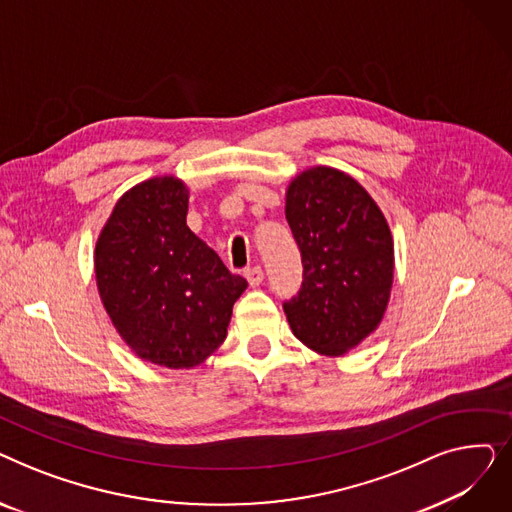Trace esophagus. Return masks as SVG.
I'll list each match as a JSON object with an SVG mask.
<instances>
[{
  "label": "esophagus",
  "mask_w": 512,
  "mask_h": 512,
  "mask_svg": "<svg viewBox=\"0 0 512 512\" xmlns=\"http://www.w3.org/2000/svg\"><path fill=\"white\" fill-rule=\"evenodd\" d=\"M245 278H247V282H249L251 286H259V284L263 282V270H261L259 265L249 267V270H245Z\"/></svg>",
  "instance_id": "1"
}]
</instances>
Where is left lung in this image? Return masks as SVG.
Wrapping results in <instances>:
<instances>
[{
  "mask_svg": "<svg viewBox=\"0 0 512 512\" xmlns=\"http://www.w3.org/2000/svg\"><path fill=\"white\" fill-rule=\"evenodd\" d=\"M286 220L303 257L299 297L284 303L292 334L342 357L382 324L394 280V240L382 209L346 172L315 166L294 176Z\"/></svg>",
  "mask_w": 512,
  "mask_h": 512,
  "instance_id": "obj_1",
  "label": "left lung"
}]
</instances>
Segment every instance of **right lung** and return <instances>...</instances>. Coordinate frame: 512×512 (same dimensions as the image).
<instances>
[{
    "label": "right lung",
    "mask_w": 512,
    "mask_h": 512,
    "mask_svg": "<svg viewBox=\"0 0 512 512\" xmlns=\"http://www.w3.org/2000/svg\"><path fill=\"white\" fill-rule=\"evenodd\" d=\"M186 211L180 178H149L118 199L95 245L97 290L116 332L139 359L168 369L218 351L247 288L186 226Z\"/></svg>",
    "instance_id": "right-lung-1"
}]
</instances>
